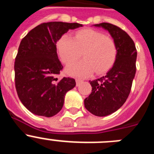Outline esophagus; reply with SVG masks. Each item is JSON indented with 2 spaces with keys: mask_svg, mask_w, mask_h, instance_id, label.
I'll list each match as a JSON object with an SVG mask.
<instances>
[{
  "mask_svg": "<svg viewBox=\"0 0 154 154\" xmlns=\"http://www.w3.org/2000/svg\"><path fill=\"white\" fill-rule=\"evenodd\" d=\"M75 82H76V85H77V86H79V85H80V83H81V82H82V80L80 79H76Z\"/></svg>",
  "mask_w": 154,
  "mask_h": 154,
  "instance_id": "esophagus-1",
  "label": "esophagus"
}]
</instances>
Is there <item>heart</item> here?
Segmentation results:
<instances>
[{
	"instance_id": "obj_1",
	"label": "heart",
	"mask_w": 154,
	"mask_h": 154,
	"mask_svg": "<svg viewBox=\"0 0 154 154\" xmlns=\"http://www.w3.org/2000/svg\"><path fill=\"white\" fill-rule=\"evenodd\" d=\"M62 62L69 65L77 61L83 53L84 59L69 65L67 72L79 77H86L96 71L102 74L112 67L117 56L113 40L104 34L92 29L79 31L74 38L69 35L61 37L57 43Z\"/></svg>"
}]
</instances>
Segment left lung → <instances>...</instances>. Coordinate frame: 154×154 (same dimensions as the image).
<instances>
[{"label": "left lung", "instance_id": "1", "mask_svg": "<svg viewBox=\"0 0 154 154\" xmlns=\"http://www.w3.org/2000/svg\"><path fill=\"white\" fill-rule=\"evenodd\" d=\"M93 26L110 34L117 48V56L105 76L89 81L92 92L84 100L85 107L96 116H106L119 109L126 102L136 74L137 52L133 41L126 31L109 23Z\"/></svg>", "mask_w": 154, "mask_h": 154}]
</instances>
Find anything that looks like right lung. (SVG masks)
Masks as SVG:
<instances>
[{"mask_svg": "<svg viewBox=\"0 0 154 154\" xmlns=\"http://www.w3.org/2000/svg\"><path fill=\"white\" fill-rule=\"evenodd\" d=\"M79 23H43L21 40L14 62L15 86L18 97L30 112L51 117L64 104L68 91L75 86L74 79L56 75L63 69L57 54L56 43L69 29L82 27Z\"/></svg>", "mask_w": 154, "mask_h": 154, "instance_id": "right-lung-1", "label": "right lung"}]
</instances>
